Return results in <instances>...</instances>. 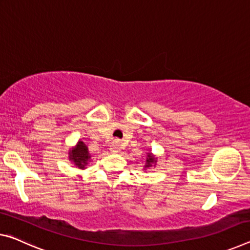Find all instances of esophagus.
Instances as JSON below:
<instances>
[{
	"label": "esophagus",
	"mask_w": 250,
	"mask_h": 250,
	"mask_svg": "<svg viewBox=\"0 0 250 250\" xmlns=\"http://www.w3.org/2000/svg\"><path fill=\"white\" fill-rule=\"evenodd\" d=\"M121 150V142L119 140H114L110 146V151L111 152H119Z\"/></svg>",
	"instance_id": "1"
}]
</instances>
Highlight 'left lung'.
<instances>
[{
  "mask_svg": "<svg viewBox=\"0 0 250 250\" xmlns=\"http://www.w3.org/2000/svg\"><path fill=\"white\" fill-rule=\"evenodd\" d=\"M156 166H157V157L154 156L152 152L146 153V165L144 167V170H146L151 167H156Z\"/></svg>",
  "mask_w": 250,
  "mask_h": 250,
  "instance_id": "left-lung-1",
  "label": "left lung"
}]
</instances>
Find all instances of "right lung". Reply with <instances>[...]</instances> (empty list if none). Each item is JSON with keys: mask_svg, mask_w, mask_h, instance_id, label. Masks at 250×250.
Returning a JSON list of instances; mask_svg holds the SVG:
<instances>
[{"mask_svg": "<svg viewBox=\"0 0 250 250\" xmlns=\"http://www.w3.org/2000/svg\"><path fill=\"white\" fill-rule=\"evenodd\" d=\"M69 160L72 161L75 167H78L79 169H86V166L91 161V154L89 152L88 146H85L82 140H79L77 145L70 148Z\"/></svg>", "mask_w": 250, "mask_h": 250, "instance_id": "add662e5", "label": "right lung"}]
</instances>
